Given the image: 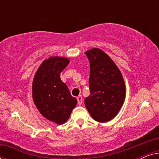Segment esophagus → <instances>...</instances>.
<instances>
[{
	"instance_id": "34e87169",
	"label": "esophagus",
	"mask_w": 159,
	"mask_h": 159,
	"mask_svg": "<svg viewBox=\"0 0 159 159\" xmlns=\"http://www.w3.org/2000/svg\"><path fill=\"white\" fill-rule=\"evenodd\" d=\"M77 101H78V104L79 105H81L82 103V101H83V98H82V97L81 95H79V96L77 97Z\"/></svg>"
}]
</instances>
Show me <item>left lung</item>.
<instances>
[{"instance_id":"obj_1","label":"left lung","mask_w":159,"mask_h":159,"mask_svg":"<svg viewBox=\"0 0 159 159\" xmlns=\"http://www.w3.org/2000/svg\"><path fill=\"white\" fill-rule=\"evenodd\" d=\"M90 61V95L84 105L98 122H107L116 116L125 102V80L116 64L103 51L92 48L85 53Z\"/></svg>"}]
</instances>
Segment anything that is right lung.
<instances>
[{"label": "right lung", "instance_id": "right-lung-1", "mask_svg": "<svg viewBox=\"0 0 159 159\" xmlns=\"http://www.w3.org/2000/svg\"><path fill=\"white\" fill-rule=\"evenodd\" d=\"M69 64L67 58L51 56L42 62L32 81V99L39 112L58 125L68 120L77 103L60 74Z\"/></svg>", "mask_w": 159, "mask_h": 159}]
</instances>
